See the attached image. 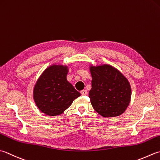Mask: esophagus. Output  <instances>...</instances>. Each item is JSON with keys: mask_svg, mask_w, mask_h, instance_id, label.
<instances>
[{"mask_svg": "<svg viewBox=\"0 0 160 160\" xmlns=\"http://www.w3.org/2000/svg\"><path fill=\"white\" fill-rule=\"evenodd\" d=\"M80 93L81 94H82V96H85V95H87V92L86 90H82L80 92Z\"/></svg>", "mask_w": 160, "mask_h": 160, "instance_id": "1", "label": "esophagus"}]
</instances>
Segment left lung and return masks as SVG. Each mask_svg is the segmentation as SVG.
Wrapping results in <instances>:
<instances>
[{
	"instance_id": "obj_1",
	"label": "left lung",
	"mask_w": 160,
	"mask_h": 160,
	"mask_svg": "<svg viewBox=\"0 0 160 160\" xmlns=\"http://www.w3.org/2000/svg\"><path fill=\"white\" fill-rule=\"evenodd\" d=\"M92 89L89 97L93 109L104 117L126 111L131 98L130 84L121 72L108 64L90 67Z\"/></svg>"
}]
</instances>
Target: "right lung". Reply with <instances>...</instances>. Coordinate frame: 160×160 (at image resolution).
<instances>
[{
	"label": "right lung",
	"instance_id": "1",
	"mask_svg": "<svg viewBox=\"0 0 160 160\" xmlns=\"http://www.w3.org/2000/svg\"><path fill=\"white\" fill-rule=\"evenodd\" d=\"M68 67L52 65L43 72L34 85L33 98L43 113L57 116L63 113L80 93L67 80Z\"/></svg>",
	"mask_w": 160,
	"mask_h": 160
}]
</instances>
